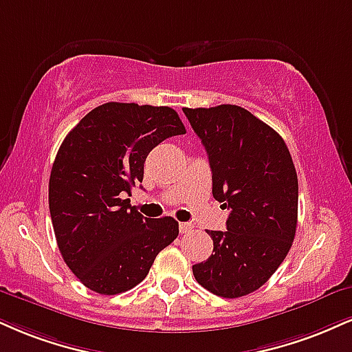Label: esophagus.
Segmentation results:
<instances>
[{"mask_svg":"<svg viewBox=\"0 0 352 352\" xmlns=\"http://www.w3.org/2000/svg\"><path fill=\"white\" fill-rule=\"evenodd\" d=\"M179 230L182 234H187V232H192L193 231V224L190 223H180L179 224Z\"/></svg>","mask_w":352,"mask_h":352,"instance_id":"obj_1","label":"esophagus"}]
</instances>
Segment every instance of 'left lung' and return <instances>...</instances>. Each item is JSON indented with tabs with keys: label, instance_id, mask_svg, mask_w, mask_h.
Returning <instances> with one entry per match:
<instances>
[{
	"label": "left lung",
	"instance_id": "obj_1",
	"mask_svg": "<svg viewBox=\"0 0 352 352\" xmlns=\"http://www.w3.org/2000/svg\"><path fill=\"white\" fill-rule=\"evenodd\" d=\"M208 154L213 197L231 211L226 231H206L213 254L197 282L223 298L252 294L289 254L297 231L298 179L278 133L236 104L184 108Z\"/></svg>",
	"mask_w": 352,
	"mask_h": 352
}]
</instances>
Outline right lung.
Instances as JSON below:
<instances>
[{"label":"right lung","mask_w":352,"mask_h":352,"mask_svg":"<svg viewBox=\"0 0 352 352\" xmlns=\"http://www.w3.org/2000/svg\"><path fill=\"white\" fill-rule=\"evenodd\" d=\"M185 133L175 109L109 101L63 139L50 172L49 210L63 261L87 289L131 290L179 236L175 219L144 218L126 197L142 182L149 152Z\"/></svg>","instance_id":"1"}]
</instances>
